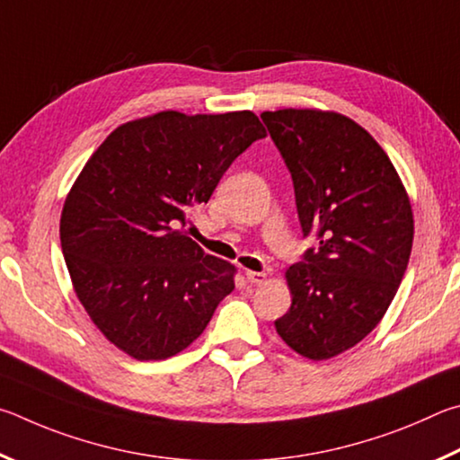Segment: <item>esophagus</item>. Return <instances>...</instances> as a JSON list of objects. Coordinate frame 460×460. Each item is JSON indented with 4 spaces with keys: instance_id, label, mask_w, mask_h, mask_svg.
I'll list each match as a JSON object with an SVG mask.
<instances>
[{
    "instance_id": "esophagus-1",
    "label": "esophagus",
    "mask_w": 460,
    "mask_h": 460,
    "mask_svg": "<svg viewBox=\"0 0 460 460\" xmlns=\"http://www.w3.org/2000/svg\"><path fill=\"white\" fill-rule=\"evenodd\" d=\"M246 279H248V283H251V285H262L264 280H267V275H264V272H259V270H246Z\"/></svg>"
}]
</instances>
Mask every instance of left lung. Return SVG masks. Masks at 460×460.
<instances>
[{"instance_id":"obj_1","label":"left lung","mask_w":460,"mask_h":460,"mask_svg":"<svg viewBox=\"0 0 460 460\" xmlns=\"http://www.w3.org/2000/svg\"><path fill=\"white\" fill-rule=\"evenodd\" d=\"M261 119L291 173L303 238L319 243L287 270L293 303L277 333L305 358H333L388 311L412 251V208L390 157L351 119L311 109Z\"/></svg>"}]
</instances>
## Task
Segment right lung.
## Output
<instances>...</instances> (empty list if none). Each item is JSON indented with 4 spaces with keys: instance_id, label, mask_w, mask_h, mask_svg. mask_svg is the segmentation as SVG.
Returning <instances> with one entry per match:
<instances>
[{
    "instance_id": "right-lung-1",
    "label": "right lung",
    "mask_w": 460,
    "mask_h": 460,
    "mask_svg": "<svg viewBox=\"0 0 460 460\" xmlns=\"http://www.w3.org/2000/svg\"><path fill=\"white\" fill-rule=\"evenodd\" d=\"M264 135L251 111L157 112L115 128L72 185L60 217L72 285L93 323L131 358L188 348L234 288V267L183 226Z\"/></svg>"
}]
</instances>
